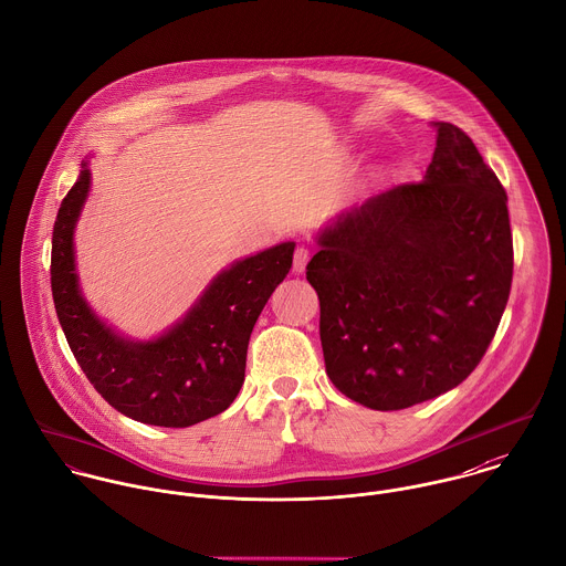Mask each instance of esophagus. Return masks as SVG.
I'll return each mask as SVG.
<instances>
[{
  "label": "esophagus",
  "instance_id": "obj_1",
  "mask_svg": "<svg viewBox=\"0 0 566 566\" xmlns=\"http://www.w3.org/2000/svg\"><path fill=\"white\" fill-rule=\"evenodd\" d=\"M308 260H311V249L308 247H297L295 255H293V271L295 273H304Z\"/></svg>",
  "mask_w": 566,
  "mask_h": 566
}]
</instances>
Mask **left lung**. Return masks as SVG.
I'll use <instances>...</instances> for the list:
<instances>
[{"mask_svg": "<svg viewBox=\"0 0 566 566\" xmlns=\"http://www.w3.org/2000/svg\"><path fill=\"white\" fill-rule=\"evenodd\" d=\"M436 126L424 179L339 217L306 266L326 371L340 394L376 411L463 382L512 289L507 195L461 128Z\"/></svg>", "mask_w": 566, "mask_h": 566, "instance_id": "left-lung-1", "label": "left lung"}]
</instances>
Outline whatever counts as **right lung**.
Returning <instances> with one entry per match:
<instances>
[{
  "mask_svg": "<svg viewBox=\"0 0 566 566\" xmlns=\"http://www.w3.org/2000/svg\"><path fill=\"white\" fill-rule=\"evenodd\" d=\"M90 166L63 199L52 231L50 282L59 324L94 389L126 418L184 429L223 413L244 380L251 331L293 264L282 242L223 271L181 324L146 343L122 339L85 304L74 266V226Z\"/></svg>",
  "mask_w": 566,
  "mask_h": 566,
  "instance_id": "obj_1",
  "label": "right lung"
}]
</instances>
